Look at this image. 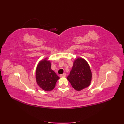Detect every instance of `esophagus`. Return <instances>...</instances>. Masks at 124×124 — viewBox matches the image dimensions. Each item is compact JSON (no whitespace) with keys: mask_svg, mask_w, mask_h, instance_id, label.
Masks as SVG:
<instances>
[{"mask_svg":"<svg viewBox=\"0 0 124 124\" xmlns=\"http://www.w3.org/2000/svg\"><path fill=\"white\" fill-rule=\"evenodd\" d=\"M66 76V74L65 73H63V74H61V76H60V77H65Z\"/></svg>","mask_w":124,"mask_h":124,"instance_id":"esophagus-1","label":"esophagus"}]
</instances>
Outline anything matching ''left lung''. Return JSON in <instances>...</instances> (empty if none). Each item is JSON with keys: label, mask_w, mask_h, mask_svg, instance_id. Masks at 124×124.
Returning <instances> with one entry per match:
<instances>
[{"label": "left lung", "mask_w": 124, "mask_h": 124, "mask_svg": "<svg viewBox=\"0 0 124 124\" xmlns=\"http://www.w3.org/2000/svg\"><path fill=\"white\" fill-rule=\"evenodd\" d=\"M92 74L88 63L82 58L73 62L72 68L67 78L72 87L78 91L88 87L91 84Z\"/></svg>", "instance_id": "8db88e82"}]
</instances>
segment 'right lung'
Instances as JSON below:
<instances>
[{
    "label": "right lung",
    "instance_id": "add662e5",
    "mask_svg": "<svg viewBox=\"0 0 124 124\" xmlns=\"http://www.w3.org/2000/svg\"><path fill=\"white\" fill-rule=\"evenodd\" d=\"M51 63L45 58L37 66L36 72V81L40 87L46 91H50L55 87L59 78L51 68Z\"/></svg>",
    "mask_w": 124,
    "mask_h": 124
}]
</instances>
